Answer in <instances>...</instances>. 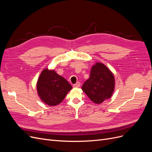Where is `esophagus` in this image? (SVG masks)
I'll return each mask as SVG.
<instances>
[{
	"instance_id": "1",
	"label": "esophagus",
	"mask_w": 152,
	"mask_h": 152,
	"mask_svg": "<svg viewBox=\"0 0 152 152\" xmlns=\"http://www.w3.org/2000/svg\"><path fill=\"white\" fill-rule=\"evenodd\" d=\"M80 86V82H77L76 84L73 85V87H79Z\"/></svg>"
}]
</instances>
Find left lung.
Instances as JSON below:
<instances>
[{
	"label": "left lung",
	"instance_id": "left-lung-1",
	"mask_svg": "<svg viewBox=\"0 0 152 152\" xmlns=\"http://www.w3.org/2000/svg\"><path fill=\"white\" fill-rule=\"evenodd\" d=\"M113 73L104 64L96 62L92 66L90 77L82 85V89L96 104L110 99L115 89Z\"/></svg>",
	"mask_w": 152,
	"mask_h": 152
}]
</instances>
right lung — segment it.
<instances>
[{
	"label": "right lung",
	"instance_id": "1",
	"mask_svg": "<svg viewBox=\"0 0 152 152\" xmlns=\"http://www.w3.org/2000/svg\"><path fill=\"white\" fill-rule=\"evenodd\" d=\"M72 89V86L65 78L54 70L48 68L41 72L37 83V90L40 99L51 107L61 103Z\"/></svg>",
	"mask_w": 152,
	"mask_h": 152
}]
</instances>
